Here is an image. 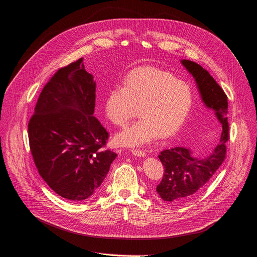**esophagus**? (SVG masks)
Returning <instances> with one entry per match:
<instances>
[{
  "label": "esophagus",
  "instance_id": "obj_1",
  "mask_svg": "<svg viewBox=\"0 0 257 257\" xmlns=\"http://www.w3.org/2000/svg\"><path fill=\"white\" fill-rule=\"evenodd\" d=\"M131 152H132L134 155H136V156H140V157L145 155V151L140 150V149H132V150H131Z\"/></svg>",
  "mask_w": 257,
  "mask_h": 257
}]
</instances>
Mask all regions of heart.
Masks as SVG:
<instances>
[{"label":"heart","mask_w":257,"mask_h":257,"mask_svg":"<svg viewBox=\"0 0 257 257\" xmlns=\"http://www.w3.org/2000/svg\"><path fill=\"white\" fill-rule=\"evenodd\" d=\"M194 102L190 84L168 71L142 67L127 74L104 101L106 117L116 126H125L139 108L141 117L116 135L122 146H140L175 135L186 122Z\"/></svg>","instance_id":"1"}]
</instances>
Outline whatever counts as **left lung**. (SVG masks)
<instances>
[{
  "instance_id": "left-lung-1",
  "label": "left lung",
  "mask_w": 257,
  "mask_h": 257,
  "mask_svg": "<svg viewBox=\"0 0 257 257\" xmlns=\"http://www.w3.org/2000/svg\"><path fill=\"white\" fill-rule=\"evenodd\" d=\"M184 66L195 77L205 105L213 109L222 125L220 142L213 152L204 158H196L190 149L177 146L160 152L158 158L163 167V177L156 192L173 205L188 202L212 179L226 158V142L229 139L228 98L208 70L200 64L184 59Z\"/></svg>"
}]
</instances>
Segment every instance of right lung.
<instances>
[{"mask_svg": "<svg viewBox=\"0 0 257 257\" xmlns=\"http://www.w3.org/2000/svg\"><path fill=\"white\" fill-rule=\"evenodd\" d=\"M82 57L59 68L44 85L28 123L30 151L40 177L69 201H83L101 186L117 154L93 116L94 76Z\"/></svg>", "mask_w": 257, "mask_h": 257, "instance_id": "right-lung-1", "label": "right lung"}]
</instances>
